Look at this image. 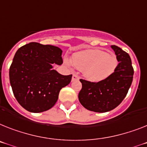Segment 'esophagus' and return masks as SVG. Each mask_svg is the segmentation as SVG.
<instances>
[{
    "label": "esophagus",
    "mask_w": 147,
    "mask_h": 147,
    "mask_svg": "<svg viewBox=\"0 0 147 147\" xmlns=\"http://www.w3.org/2000/svg\"><path fill=\"white\" fill-rule=\"evenodd\" d=\"M79 80V78L77 75L76 74H74L73 76H72V78H71V81H78Z\"/></svg>",
    "instance_id": "1"
}]
</instances>
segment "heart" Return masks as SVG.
<instances>
[{
	"instance_id": "heart-1",
	"label": "heart",
	"mask_w": 147,
	"mask_h": 147,
	"mask_svg": "<svg viewBox=\"0 0 147 147\" xmlns=\"http://www.w3.org/2000/svg\"><path fill=\"white\" fill-rule=\"evenodd\" d=\"M68 65L71 63L82 71L85 79L91 82H100L107 79L117 67V57L107 54L100 49H87L74 53L71 60L66 59Z\"/></svg>"
}]
</instances>
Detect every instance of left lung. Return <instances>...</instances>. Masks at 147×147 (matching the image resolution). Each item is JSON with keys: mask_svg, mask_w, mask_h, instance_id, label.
I'll use <instances>...</instances> for the list:
<instances>
[{"mask_svg": "<svg viewBox=\"0 0 147 147\" xmlns=\"http://www.w3.org/2000/svg\"><path fill=\"white\" fill-rule=\"evenodd\" d=\"M111 48L119 62L111 76L97 83L80 80L82 88L78 99L86 109L91 111L105 113L117 108L125 98L132 82L134 69L129 54L116 45Z\"/></svg>", "mask_w": 147, "mask_h": 147, "instance_id": "8db88e82", "label": "left lung"}]
</instances>
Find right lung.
Wrapping results in <instances>:
<instances>
[{
	"instance_id": "obj_1",
	"label": "right lung",
	"mask_w": 147,
	"mask_h": 147,
	"mask_svg": "<svg viewBox=\"0 0 147 147\" xmlns=\"http://www.w3.org/2000/svg\"><path fill=\"white\" fill-rule=\"evenodd\" d=\"M63 51L57 46L30 42L16 53L9 68V81L16 100L32 113L48 111L58 99L59 92L71 80L53 69L61 65Z\"/></svg>"
}]
</instances>
